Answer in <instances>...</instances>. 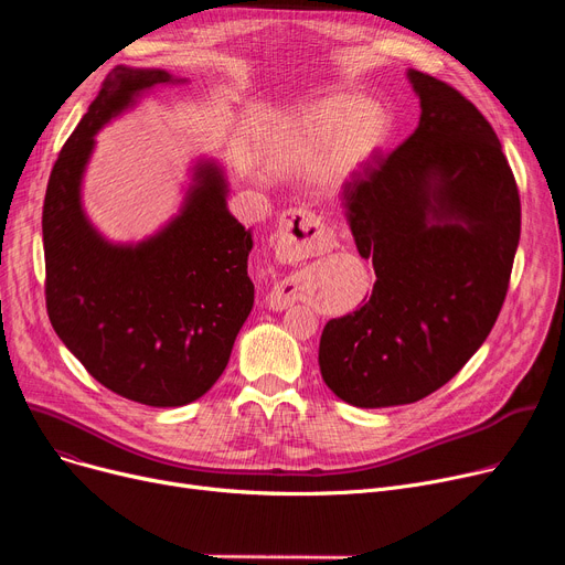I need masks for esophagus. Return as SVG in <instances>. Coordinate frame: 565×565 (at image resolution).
Segmentation results:
<instances>
[{
    "mask_svg": "<svg viewBox=\"0 0 565 565\" xmlns=\"http://www.w3.org/2000/svg\"><path fill=\"white\" fill-rule=\"evenodd\" d=\"M330 233L324 231L320 220L302 211V207H292L279 217L277 235H275V252L281 263H298L311 256H318L328 252L330 247ZM292 302V292L286 288V284H277L273 292L267 295V305L273 309H286Z\"/></svg>",
    "mask_w": 565,
    "mask_h": 565,
    "instance_id": "1",
    "label": "esophagus"
}]
</instances>
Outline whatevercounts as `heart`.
Listing matches in <instances>:
<instances>
[{"label":"heart","instance_id":"b5f03b06","mask_svg":"<svg viewBox=\"0 0 565 565\" xmlns=\"http://www.w3.org/2000/svg\"><path fill=\"white\" fill-rule=\"evenodd\" d=\"M392 135V114L360 94H334L295 111L284 135L286 156L309 164L324 185L341 188L366 171Z\"/></svg>","mask_w":565,"mask_h":565}]
</instances>
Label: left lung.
<instances>
[{
  "label": "left lung",
  "instance_id": "left-lung-1",
  "mask_svg": "<svg viewBox=\"0 0 565 565\" xmlns=\"http://www.w3.org/2000/svg\"><path fill=\"white\" fill-rule=\"evenodd\" d=\"M419 126L343 188L375 286L324 324L318 364L354 407L417 403L481 348L507 300L520 194L488 118L447 82L407 71Z\"/></svg>",
  "mask_w": 565,
  "mask_h": 565
}]
</instances>
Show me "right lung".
I'll return each mask as SVG.
<instances>
[{
    "instance_id": "add662e5",
    "label": "right lung",
    "mask_w": 565,
    "mask_h": 565,
    "mask_svg": "<svg viewBox=\"0 0 565 565\" xmlns=\"http://www.w3.org/2000/svg\"><path fill=\"white\" fill-rule=\"evenodd\" d=\"M181 82L116 66L58 153L43 201L45 305L56 337L103 387L151 407L201 398L224 373L254 307L252 228L226 207L215 162L194 167L185 205L139 245H111L82 211L94 135L141 92Z\"/></svg>"
}]
</instances>
